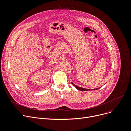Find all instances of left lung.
<instances>
[{
  "label": "left lung",
  "instance_id": "1",
  "mask_svg": "<svg viewBox=\"0 0 131 131\" xmlns=\"http://www.w3.org/2000/svg\"><path fill=\"white\" fill-rule=\"evenodd\" d=\"M72 84L75 87V88L77 89V90H80V91H90V90H89V89H84V88H80V87H78V86H76V85H75L74 84H73V83H72ZM100 88H99V89H93V90H98V89H99Z\"/></svg>",
  "mask_w": 131,
  "mask_h": 131
}]
</instances>
